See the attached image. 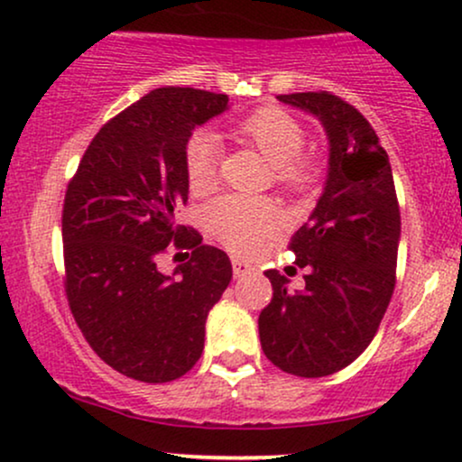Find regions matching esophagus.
I'll use <instances>...</instances> for the list:
<instances>
[{
    "mask_svg": "<svg viewBox=\"0 0 462 462\" xmlns=\"http://www.w3.org/2000/svg\"><path fill=\"white\" fill-rule=\"evenodd\" d=\"M231 265H233V274H236V278L246 276V274H250V272L254 270V267L250 265V263H246V261H244V259H233Z\"/></svg>",
    "mask_w": 462,
    "mask_h": 462,
    "instance_id": "34e87169",
    "label": "esophagus"
}]
</instances>
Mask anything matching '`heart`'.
<instances>
[{
    "instance_id": "1",
    "label": "heart",
    "mask_w": 462,
    "mask_h": 462,
    "mask_svg": "<svg viewBox=\"0 0 462 462\" xmlns=\"http://www.w3.org/2000/svg\"><path fill=\"white\" fill-rule=\"evenodd\" d=\"M244 143L257 147L272 162L274 181L284 190L309 192L315 186L319 169L310 158L301 156L306 130L291 113L278 106H261L233 128ZM220 141L212 130H197L184 145L188 184L195 192L212 190L218 180ZM282 222L281 208L263 197L226 195L205 208V225L216 240L237 254H248L272 236Z\"/></svg>"
}]
</instances>
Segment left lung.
Segmentation results:
<instances>
[{"mask_svg":"<svg viewBox=\"0 0 462 462\" xmlns=\"http://www.w3.org/2000/svg\"><path fill=\"white\" fill-rule=\"evenodd\" d=\"M315 116L329 141L323 195L289 248L306 287L267 270L272 301L259 315L261 349L295 377H326L356 360L377 334L396 284L401 240L390 158L368 119L329 92L278 96Z\"/></svg>","mask_w":462,"mask_h":462,"instance_id":"8db88e82","label":"left lung"}]
</instances>
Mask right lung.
Masks as SVG:
<instances>
[{
    "instance_id": "1",
    "label": "right lung",
    "mask_w": 462,
    "mask_h": 462,
    "mask_svg": "<svg viewBox=\"0 0 462 462\" xmlns=\"http://www.w3.org/2000/svg\"><path fill=\"white\" fill-rule=\"evenodd\" d=\"M226 106L225 94L153 89L98 130L68 184V304L100 360L130 379L167 383L195 366L208 312L231 282L226 253L175 222L188 201V136ZM171 241L191 261L167 277L155 261Z\"/></svg>"
}]
</instances>
